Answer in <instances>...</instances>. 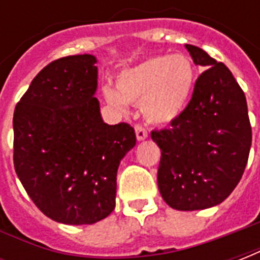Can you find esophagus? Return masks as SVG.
<instances>
[{
    "label": "esophagus",
    "instance_id": "obj_1",
    "mask_svg": "<svg viewBox=\"0 0 260 260\" xmlns=\"http://www.w3.org/2000/svg\"><path fill=\"white\" fill-rule=\"evenodd\" d=\"M135 134L138 141H145L147 138V131L142 125H135Z\"/></svg>",
    "mask_w": 260,
    "mask_h": 260
}]
</instances>
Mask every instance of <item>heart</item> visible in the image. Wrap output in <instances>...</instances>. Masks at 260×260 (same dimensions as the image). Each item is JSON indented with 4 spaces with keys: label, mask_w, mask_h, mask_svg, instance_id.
I'll return each mask as SVG.
<instances>
[{
    "label": "heart",
    "mask_w": 260,
    "mask_h": 260,
    "mask_svg": "<svg viewBox=\"0 0 260 260\" xmlns=\"http://www.w3.org/2000/svg\"><path fill=\"white\" fill-rule=\"evenodd\" d=\"M193 80L195 69L186 55H156L121 71L117 78L119 91L104 86L103 96L119 111H126V103L141 104L146 121L169 124L184 111Z\"/></svg>",
    "instance_id": "obj_1"
}]
</instances>
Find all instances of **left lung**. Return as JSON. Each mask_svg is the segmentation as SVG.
<instances>
[{
  "mask_svg": "<svg viewBox=\"0 0 260 260\" xmlns=\"http://www.w3.org/2000/svg\"><path fill=\"white\" fill-rule=\"evenodd\" d=\"M198 78L186 108L171 126L153 131L161 150L158 191L175 210H202L221 203L244 174L252 131L244 91L223 62L185 44Z\"/></svg>",
  "mask_w": 260,
  "mask_h": 260,
  "instance_id": "1",
  "label": "left lung"
}]
</instances>
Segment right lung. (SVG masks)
<instances>
[{"instance_id":"add662e5","label":"right lung","mask_w":260,"mask_h":260,"mask_svg":"<svg viewBox=\"0 0 260 260\" xmlns=\"http://www.w3.org/2000/svg\"><path fill=\"white\" fill-rule=\"evenodd\" d=\"M96 64L90 54L55 59L15 107V171L35 205L57 223L107 217L119 163L136 145L129 124L103 121Z\"/></svg>"}]
</instances>
